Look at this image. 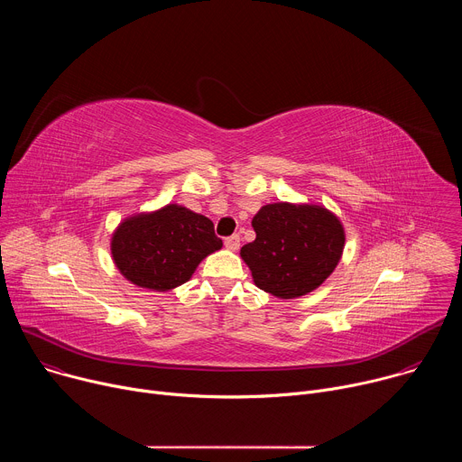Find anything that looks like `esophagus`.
<instances>
[{
    "label": "esophagus",
    "instance_id": "obj_1",
    "mask_svg": "<svg viewBox=\"0 0 462 462\" xmlns=\"http://www.w3.org/2000/svg\"><path fill=\"white\" fill-rule=\"evenodd\" d=\"M239 236L237 234H234V236H230V237H226L225 239V246L228 248V250H232V252H236L237 248H239Z\"/></svg>",
    "mask_w": 462,
    "mask_h": 462
}]
</instances>
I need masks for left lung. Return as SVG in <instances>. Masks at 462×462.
I'll list each match as a JSON object with an SVG mask.
<instances>
[{"label":"left lung","mask_w":462,"mask_h":462,"mask_svg":"<svg viewBox=\"0 0 462 462\" xmlns=\"http://www.w3.org/2000/svg\"><path fill=\"white\" fill-rule=\"evenodd\" d=\"M241 248L255 287L282 300L305 296L337 269L346 245L340 219L319 205L273 203L254 216Z\"/></svg>","instance_id":"left-lung-1"}]
</instances>
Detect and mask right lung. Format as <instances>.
I'll use <instances>...</instances> for the list:
<instances>
[{
    "label": "right lung",
    "mask_w": 462,
    "mask_h": 462,
    "mask_svg": "<svg viewBox=\"0 0 462 462\" xmlns=\"http://www.w3.org/2000/svg\"><path fill=\"white\" fill-rule=\"evenodd\" d=\"M221 246L214 223L180 205L131 216L111 237V255L120 274L157 292L186 283L199 263Z\"/></svg>",
    "instance_id": "obj_1"
}]
</instances>
